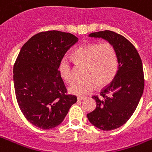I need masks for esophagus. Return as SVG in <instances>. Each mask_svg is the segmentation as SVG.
Segmentation results:
<instances>
[{
  "label": "esophagus",
  "mask_w": 152,
  "mask_h": 152,
  "mask_svg": "<svg viewBox=\"0 0 152 152\" xmlns=\"http://www.w3.org/2000/svg\"><path fill=\"white\" fill-rule=\"evenodd\" d=\"M77 99H78V100H84L85 99H87V97H85V96H78V98H77Z\"/></svg>",
  "instance_id": "obj_1"
}]
</instances>
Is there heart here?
Segmentation results:
<instances>
[{"instance_id":"obj_1","label":"heart","mask_w":152,"mask_h":152,"mask_svg":"<svg viewBox=\"0 0 152 152\" xmlns=\"http://www.w3.org/2000/svg\"><path fill=\"white\" fill-rule=\"evenodd\" d=\"M74 61L84 64L83 79L72 83L69 91L76 95H85L99 87L110 83L115 77L118 69V58L114 46L110 42L84 45L72 54ZM60 73L68 83L73 80L71 62L64 57L60 62Z\"/></svg>"}]
</instances>
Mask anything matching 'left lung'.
<instances>
[{
  "instance_id": "1",
  "label": "left lung",
  "mask_w": 152,
  "mask_h": 152,
  "mask_svg": "<svg viewBox=\"0 0 152 152\" xmlns=\"http://www.w3.org/2000/svg\"><path fill=\"white\" fill-rule=\"evenodd\" d=\"M89 37L106 39L114 46L118 58V70L113 81L92 96L96 108L88 113L93 125L102 130H113L127 122L134 113L144 88L141 58L135 46L121 34L111 31L91 33Z\"/></svg>"
}]
</instances>
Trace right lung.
<instances>
[{
    "instance_id": "right-lung-1",
    "label": "right lung",
    "mask_w": 152,
    "mask_h": 152,
    "mask_svg": "<svg viewBox=\"0 0 152 152\" xmlns=\"http://www.w3.org/2000/svg\"><path fill=\"white\" fill-rule=\"evenodd\" d=\"M78 38L70 33L47 31L34 34L22 46L13 67L15 97L29 122L42 129L59 125L76 103L68 95L58 68Z\"/></svg>"
}]
</instances>
